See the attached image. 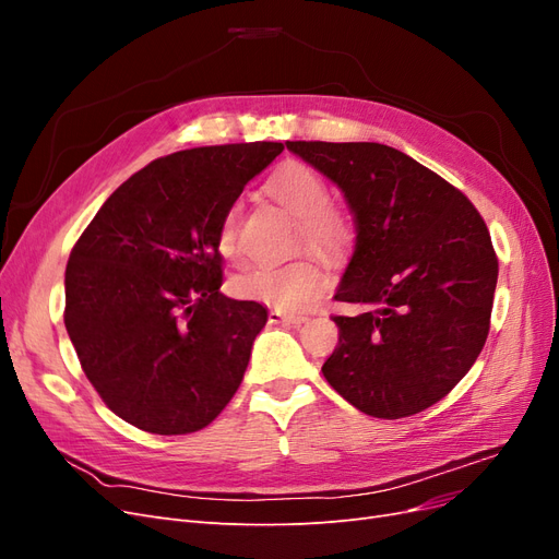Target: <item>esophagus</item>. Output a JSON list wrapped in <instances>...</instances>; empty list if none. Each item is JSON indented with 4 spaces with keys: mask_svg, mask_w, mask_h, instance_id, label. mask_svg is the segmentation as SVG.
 Segmentation results:
<instances>
[{
    "mask_svg": "<svg viewBox=\"0 0 559 559\" xmlns=\"http://www.w3.org/2000/svg\"><path fill=\"white\" fill-rule=\"evenodd\" d=\"M306 317L302 314H286L282 310H270L267 312V324H302Z\"/></svg>",
    "mask_w": 559,
    "mask_h": 559,
    "instance_id": "esophagus-1",
    "label": "esophagus"
}]
</instances>
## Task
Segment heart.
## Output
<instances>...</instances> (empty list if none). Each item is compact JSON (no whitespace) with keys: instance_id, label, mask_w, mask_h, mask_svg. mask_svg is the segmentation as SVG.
<instances>
[{"instance_id":"obj_1","label":"heart","mask_w":559,"mask_h":559,"mask_svg":"<svg viewBox=\"0 0 559 559\" xmlns=\"http://www.w3.org/2000/svg\"><path fill=\"white\" fill-rule=\"evenodd\" d=\"M267 195L298 218V245L321 259H337L354 240L352 214L331 202L329 181L314 167L289 160L280 165L265 183ZM224 257L240 251V210L230 205L216 233ZM329 277L314 259L286 265H253L233 280L235 296L259 300L280 310H300L326 292Z\"/></svg>"}]
</instances>
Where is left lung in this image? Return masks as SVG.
Wrapping results in <instances>:
<instances>
[{
    "instance_id": "1",
    "label": "left lung",
    "mask_w": 559,
    "mask_h": 559,
    "mask_svg": "<svg viewBox=\"0 0 559 559\" xmlns=\"http://www.w3.org/2000/svg\"><path fill=\"white\" fill-rule=\"evenodd\" d=\"M345 193L357 245L335 300L357 302L321 373L354 408L411 417L452 392L487 341L499 261L473 202L378 142H286Z\"/></svg>"
}]
</instances>
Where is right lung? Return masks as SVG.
Segmentation results:
<instances>
[{"instance_id":"1","label":"right lung","mask_w":559,"mask_h":559,"mask_svg":"<svg viewBox=\"0 0 559 559\" xmlns=\"http://www.w3.org/2000/svg\"><path fill=\"white\" fill-rule=\"evenodd\" d=\"M282 142L177 151L107 198L64 270V326L83 373L128 425L205 429L245 378L267 310L224 296L216 233Z\"/></svg>"}]
</instances>
